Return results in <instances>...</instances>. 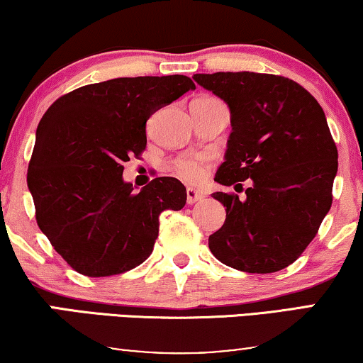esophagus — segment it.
<instances>
[{"label": "esophagus", "mask_w": 363, "mask_h": 363, "mask_svg": "<svg viewBox=\"0 0 363 363\" xmlns=\"http://www.w3.org/2000/svg\"><path fill=\"white\" fill-rule=\"evenodd\" d=\"M203 198H205V196H203V193L195 190V188H188V190H186V201H188V205H193V203L201 201Z\"/></svg>", "instance_id": "1"}]
</instances>
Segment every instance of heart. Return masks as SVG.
Masks as SVG:
<instances>
[{
    "mask_svg": "<svg viewBox=\"0 0 363 363\" xmlns=\"http://www.w3.org/2000/svg\"><path fill=\"white\" fill-rule=\"evenodd\" d=\"M210 167V158L205 155H183L173 162V170L186 182H200Z\"/></svg>",
    "mask_w": 363,
    "mask_h": 363,
    "instance_id": "heart-1",
    "label": "heart"
}]
</instances>
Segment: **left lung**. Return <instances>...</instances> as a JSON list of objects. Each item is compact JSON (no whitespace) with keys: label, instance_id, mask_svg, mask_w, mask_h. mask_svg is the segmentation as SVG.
<instances>
[{"label":"left lung","instance_id":"1","mask_svg":"<svg viewBox=\"0 0 363 363\" xmlns=\"http://www.w3.org/2000/svg\"><path fill=\"white\" fill-rule=\"evenodd\" d=\"M231 111L230 140L215 182L245 180L246 198L216 191L226 220L208 240L223 264L267 274L292 264L314 240L332 205L337 147L319 102L274 74H195Z\"/></svg>","mask_w":363,"mask_h":363}]
</instances>
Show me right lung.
Masks as SVG:
<instances>
[{"label": "right lung", "instance_id": "obj_1", "mask_svg": "<svg viewBox=\"0 0 363 363\" xmlns=\"http://www.w3.org/2000/svg\"><path fill=\"white\" fill-rule=\"evenodd\" d=\"M195 84L190 77H118L64 94L48 108L29 160L39 230L62 259L89 277L142 264L158 238L162 211H178L186 188L158 177L133 191L123 162L147 147V121Z\"/></svg>", "mask_w": 363, "mask_h": 363}]
</instances>
